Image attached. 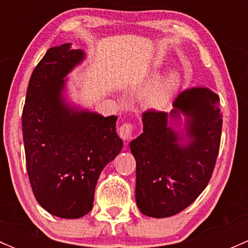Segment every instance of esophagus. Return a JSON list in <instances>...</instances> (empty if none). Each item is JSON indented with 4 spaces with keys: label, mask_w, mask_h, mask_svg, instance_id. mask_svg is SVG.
<instances>
[{
    "label": "esophagus",
    "mask_w": 248,
    "mask_h": 248,
    "mask_svg": "<svg viewBox=\"0 0 248 248\" xmlns=\"http://www.w3.org/2000/svg\"><path fill=\"white\" fill-rule=\"evenodd\" d=\"M133 132H134V127H133V124H124L119 128L120 137H121V139L124 140V141L132 138V136H133Z\"/></svg>",
    "instance_id": "obj_1"
}]
</instances>
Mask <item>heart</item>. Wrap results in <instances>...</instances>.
<instances>
[{
	"instance_id": "1",
	"label": "heart",
	"mask_w": 248,
	"mask_h": 248,
	"mask_svg": "<svg viewBox=\"0 0 248 248\" xmlns=\"http://www.w3.org/2000/svg\"><path fill=\"white\" fill-rule=\"evenodd\" d=\"M182 76L177 69H168L155 78L142 92V101L152 108H163L179 90Z\"/></svg>"
}]
</instances>
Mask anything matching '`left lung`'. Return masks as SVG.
I'll list each match as a JSON object with an SVG mask.
<instances>
[{"label": "left lung", "mask_w": 248, "mask_h": 248, "mask_svg": "<svg viewBox=\"0 0 248 248\" xmlns=\"http://www.w3.org/2000/svg\"><path fill=\"white\" fill-rule=\"evenodd\" d=\"M219 97L206 87L185 90L170 112L142 114V133L129 142L137 162L140 212L163 218L192 204L211 179L219 150ZM185 117L184 131L175 130ZM186 142L185 143L184 141Z\"/></svg>", "instance_id": "1"}]
</instances>
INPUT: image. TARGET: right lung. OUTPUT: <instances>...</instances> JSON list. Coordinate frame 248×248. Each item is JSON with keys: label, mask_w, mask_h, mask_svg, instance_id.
<instances>
[{"label": "right lung", "mask_w": 248, "mask_h": 248, "mask_svg": "<svg viewBox=\"0 0 248 248\" xmlns=\"http://www.w3.org/2000/svg\"><path fill=\"white\" fill-rule=\"evenodd\" d=\"M72 44L50 47L34 68L22 110L30 184L37 202L60 218H80L93 206L104 167L121 151L117 116L104 117L66 98L67 76L85 60Z\"/></svg>", "instance_id": "1"}]
</instances>
